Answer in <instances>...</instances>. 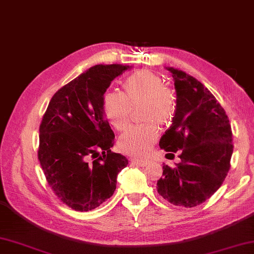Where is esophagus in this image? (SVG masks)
I'll use <instances>...</instances> for the list:
<instances>
[{"label": "esophagus", "instance_id": "obj_1", "mask_svg": "<svg viewBox=\"0 0 254 254\" xmlns=\"http://www.w3.org/2000/svg\"><path fill=\"white\" fill-rule=\"evenodd\" d=\"M131 164L133 165H137V166H141V167H145L147 166L150 161L147 159H135V158H131Z\"/></svg>", "mask_w": 254, "mask_h": 254}]
</instances>
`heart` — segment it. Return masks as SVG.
<instances>
[{
  "label": "heart",
  "mask_w": 254,
  "mask_h": 254,
  "mask_svg": "<svg viewBox=\"0 0 254 254\" xmlns=\"http://www.w3.org/2000/svg\"><path fill=\"white\" fill-rule=\"evenodd\" d=\"M122 95L106 93L102 97V112L111 126L123 130L128 123L130 107L144 104L142 119L149 122L141 127H133L122 133L118 139L121 153L143 157L157 142L161 126L169 123L176 113L174 96L165 87V80L158 74L142 69L130 75L122 84Z\"/></svg>",
  "instance_id": "heart-1"
}]
</instances>
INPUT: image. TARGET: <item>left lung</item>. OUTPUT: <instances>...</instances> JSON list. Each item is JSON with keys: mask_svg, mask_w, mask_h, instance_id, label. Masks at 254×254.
<instances>
[{"mask_svg": "<svg viewBox=\"0 0 254 254\" xmlns=\"http://www.w3.org/2000/svg\"><path fill=\"white\" fill-rule=\"evenodd\" d=\"M175 82L176 113L172 126L160 138L166 157L179 152L175 168L163 166L157 191L177 206L194 207L223 185L230 168L233 133L225 110L212 93L193 76L166 67Z\"/></svg>", "mask_w": 254, "mask_h": 254, "instance_id": "8db88e82", "label": "left lung"}]
</instances>
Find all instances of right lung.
Listing matches in <instances>:
<instances>
[{"mask_svg":"<svg viewBox=\"0 0 254 254\" xmlns=\"http://www.w3.org/2000/svg\"><path fill=\"white\" fill-rule=\"evenodd\" d=\"M128 65H95L59 89L39 128L38 159L53 192L79 212L112 196L118 174L128 164L112 153L115 133L102 112V97Z\"/></svg>","mask_w":254,"mask_h":254,"instance_id":"add662e5","label":"right lung"}]
</instances>
